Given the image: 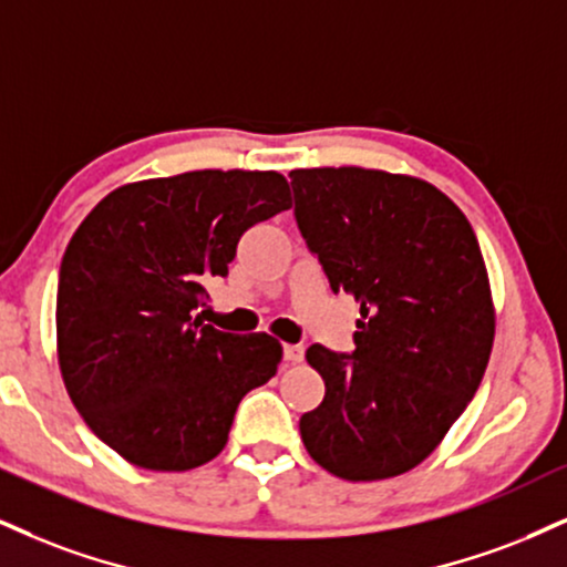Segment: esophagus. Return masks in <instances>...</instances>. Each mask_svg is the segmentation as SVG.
Returning a JSON list of instances; mask_svg holds the SVG:
<instances>
[{"label":"esophagus","instance_id":"esophagus-1","mask_svg":"<svg viewBox=\"0 0 567 567\" xmlns=\"http://www.w3.org/2000/svg\"><path fill=\"white\" fill-rule=\"evenodd\" d=\"M284 360L291 362V365H295V362H302L305 360V347L302 344H286L284 347Z\"/></svg>","mask_w":567,"mask_h":567}]
</instances>
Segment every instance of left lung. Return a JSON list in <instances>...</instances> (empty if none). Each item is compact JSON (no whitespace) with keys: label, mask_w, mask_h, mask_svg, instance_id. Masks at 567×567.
<instances>
[{"label":"left lung","mask_w":567,"mask_h":567,"mask_svg":"<svg viewBox=\"0 0 567 567\" xmlns=\"http://www.w3.org/2000/svg\"><path fill=\"white\" fill-rule=\"evenodd\" d=\"M295 215L333 295L360 305L354 352L312 344L326 396L305 450L344 481H383L444 442L484 379L492 286L471 223L429 181L373 167L291 171Z\"/></svg>","instance_id":"1"}]
</instances>
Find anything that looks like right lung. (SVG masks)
Returning <instances> with one entry per match:
<instances>
[{
	"label": "right lung",
	"instance_id": "1",
	"mask_svg": "<svg viewBox=\"0 0 567 567\" xmlns=\"http://www.w3.org/2000/svg\"><path fill=\"white\" fill-rule=\"evenodd\" d=\"M291 207L276 171H188L117 186L60 265L58 362L70 402L144 471L218 457L236 408L281 365L270 333L205 326V281L228 276L244 230Z\"/></svg>",
	"mask_w": 567,
	"mask_h": 567
}]
</instances>
